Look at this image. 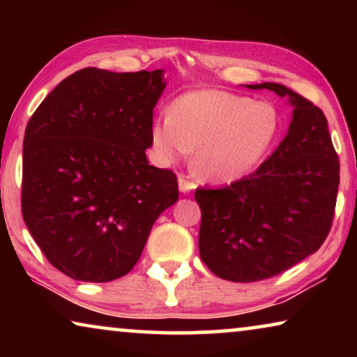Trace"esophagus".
I'll return each instance as SVG.
<instances>
[{
  "instance_id": "1",
  "label": "esophagus",
  "mask_w": 357,
  "mask_h": 357,
  "mask_svg": "<svg viewBox=\"0 0 357 357\" xmlns=\"http://www.w3.org/2000/svg\"><path fill=\"white\" fill-rule=\"evenodd\" d=\"M195 187H197V185H195V182H192V180H188L187 177H185V175H180V177H178V188H180V192H182V193H190Z\"/></svg>"
}]
</instances>
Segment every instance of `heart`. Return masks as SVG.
<instances>
[{"mask_svg": "<svg viewBox=\"0 0 357 357\" xmlns=\"http://www.w3.org/2000/svg\"><path fill=\"white\" fill-rule=\"evenodd\" d=\"M280 116L271 104L218 89L180 96L167 116L151 123L160 164H175L195 151V172L209 182L245 177L275 143Z\"/></svg>", "mask_w": 357, "mask_h": 357, "instance_id": "heart-1", "label": "heart"}]
</instances>
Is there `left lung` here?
I'll use <instances>...</instances> for the list:
<instances>
[{"label":"left lung","mask_w":357,"mask_h":357,"mask_svg":"<svg viewBox=\"0 0 357 357\" xmlns=\"http://www.w3.org/2000/svg\"><path fill=\"white\" fill-rule=\"evenodd\" d=\"M247 87L289 96L294 112L286 138L255 172L195 192L202 209L199 257L214 275L234 282L276 276L319 250L333 222L340 185L324 112L276 82Z\"/></svg>","instance_id":"obj_1"}]
</instances>
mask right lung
<instances>
[{
	"label": "right lung",
	"mask_w": 357,
	"mask_h": 357,
	"mask_svg": "<svg viewBox=\"0 0 357 357\" xmlns=\"http://www.w3.org/2000/svg\"><path fill=\"white\" fill-rule=\"evenodd\" d=\"M164 87L162 70L84 68L29 120L22 218L47 260L73 280L130 273L155 219L178 199L177 175L146 158Z\"/></svg>",
	"instance_id": "1"
}]
</instances>
